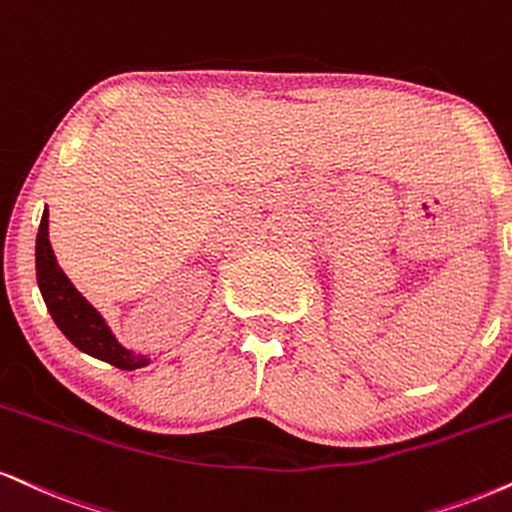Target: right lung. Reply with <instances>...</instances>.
Wrapping results in <instances>:
<instances>
[{
  "mask_svg": "<svg viewBox=\"0 0 512 512\" xmlns=\"http://www.w3.org/2000/svg\"><path fill=\"white\" fill-rule=\"evenodd\" d=\"M35 267H38V286L49 315L73 346L119 369H138L147 365L143 355H133L131 350L119 346L100 312L73 288V283L61 272L47 238V209L42 214L38 243H35Z\"/></svg>",
  "mask_w": 512,
  "mask_h": 512,
  "instance_id": "right-lung-1",
  "label": "right lung"
}]
</instances>
